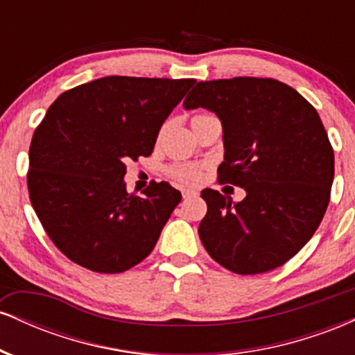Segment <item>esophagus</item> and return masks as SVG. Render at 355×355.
Wrapping results in <instances>:
<instances>
[{
  "label": "esophagus",
  "instance_id": "34e87169",
  "mask_svg": "<svg viewBox=\"0 0 355 355\" xmlns=\"http://www.w3.org/2000/svg\"><path fill=\"white\" fill-rule=\"evenodd\" d=\"M182 195H183V198H189V197H197V191H195V190H189V189H187V190H183V191H182Z\"/></svg>",
  "mask_w": 355,
  "mask_h": 355
}]
</instances>
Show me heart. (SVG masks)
<instances>
[{
  "instance_id": "b5f03b06",
  "label": "heart",
  "mask_w": 355,
  "mask_h": 355,
  "mask_svg": "<svg viewBox=\"0 0 355 355\" xmlns=\"http://www.w3.org/2000/svg\"><path fill=\"white\" fill-rule=\"evenodd\" d=\"M207 116H211V115H209V113H195V115L191 116V123H195V121H200ZM170 175L180 182L197 183L198 180H200L202 172L197 165H175L170 168Z\"/></svg>"
}]
</instances>
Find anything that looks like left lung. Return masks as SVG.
I'll use <instances>...</instances> for the list:
<instances>
[{"label": "left lung", "instance_id": "left-lung-1", "mask_svg": "<svg viewBox=\"0 0 355 355\" xmlns=\"http://www.w3.org/2000/svg\"><path fill=\"white\" fill-rule=\"evenodd\" d=\"M183 108H207L222 121L218 182L245 190L232 202L205 189L198 235L209 255L240 275L284 266L320 225L331 198L334 150L319 113L272 78L200 81Z\"/></svg>", "mask_w": 355, "mask_h": 355}]
</instances>
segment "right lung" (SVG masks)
<instances>
[{
	"label": "right lung",
	"mask_w": 355,
	"mask_h": 355,
	"mask_svg": "<svg viewBox=\"0 0 355 355\" xmlns=\"http://www.w3.org/2000/svg\"><path fill=\"white\" fill-rule=\"evenodd\" d=\"M195 80L105 76L53 101L30 146L28 191L48 237L68 259L120 274L150 255L180 191H126V162L148 157Z\"/></svg>",
	"instance_id": "obj_1"
}]
</instances>
